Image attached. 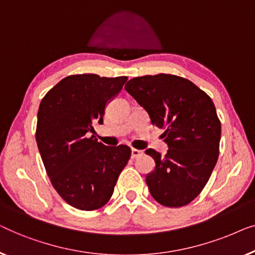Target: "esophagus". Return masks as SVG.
I'll return each instance as SVG.
<instances>
[{"instance_id":"esophagus-1","label":"esophagus","mask_w":255,"mask_h":255,"mask_svg":"<svg viewBox=\"0 0 255 255\" xmlns=\"http://www.w3.org/2000/svg\"><path fill=\"white\" fill-rule=\"evenodd\" d=\"M143 155V151L142 150H138V149H131V158L135 159V158H138L139 156Z\"/></svg>"}]
</instances>
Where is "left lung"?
<instances>
[{
	"instance_id": "1",
	"label": "left lung",
	"mask_w": 255,
	"mask_h": 255,
	"mask_svg": "<svg viewBox=\"0 0 255 255\" xmlns=\"http://www.w3.org/2000/svg\"><path fill=\"white\" fill-rule=\"evenodd\" d=\"M148 112L151 124L164 129L168 150L146 155L156 167L145 181L152 198L165 207H184L209 180L220 153L221 121L213 100L187 78L171 74L145 75L125 85Z\"/></svg>"
}]
</instances>
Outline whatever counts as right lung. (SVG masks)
<instances>
[{
  "instance_id": "right-lung-1",
  "label": "right lung",
  "mask_w": 255,
  "mask_h": 255,
  "mask_svg": "<svg viewBox=\"0 0 255 255\" xmlns=\"http://www.w3.org/2000/svg\"><path fill=\"white\" fill-rule=\"evenodd\" d=\"M128 77L70 75L46 93L38 110L35 139L53 187L68 204L91 211L109 202L130 158L128 145H104L93 124H103L107 102Z\"/></svg>"
}]
</instances>
